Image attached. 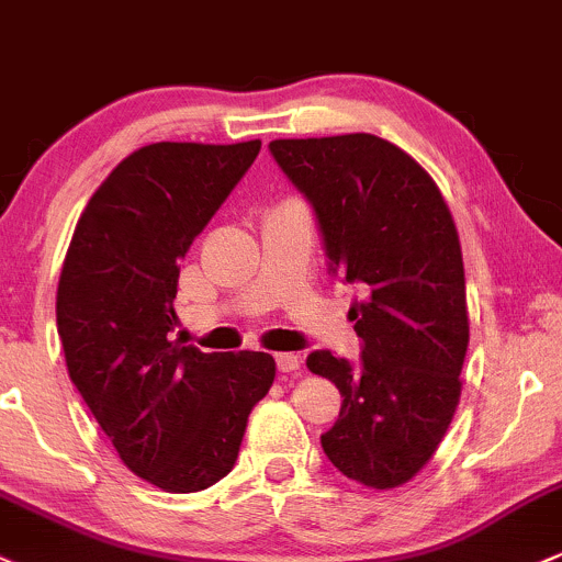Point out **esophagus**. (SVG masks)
Here are the masks:
<instances>
[{
    "label": "esophagus",
    "instance_id": "esophagus-1",
    "mask_svg": "<svg viewBox=\"0 0 562 562\" xmlns=\"http://www.w3.org/2000/svg\"><path fill=\"white\" fill-rule=\"evenodd\" d=\"M280 373H295L301 368V357L293 355V351H282V355L274 357Z\"/></svg>",
    "mask_w": 562,
    "mask_h": 562
}]
</instances>
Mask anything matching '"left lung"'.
<instances>
[{
	"instance_id": "obj_1",
	"label": "left lung",
	"mask_w": 562,
	"mask_h": 562,
	"mask_svg": "<svg viewBox=\"0 0 562 562\" xmlns=\"http://www.w3.org/2000/svg\"><path fill=\"white\" fill-rule=\"evenodd\" d=\"M312 205L330 271L366 299L351 304L360 362L317 349L312 373L344 403L323 451L375 491L408 483L446 437L470 344L459 232L429 172L371 133L269 144Z\"/></svg>"
}]
</instances>
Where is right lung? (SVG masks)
Here are the masks:
<instances>
[{
  "mask_svg": "<svg viewBox=\"0 0 562 562\" xmlns=\"http://www.w3.org/2000/svg\"><path fill=\"white\" fill-rule=\"evenodd\" d=\"M261 151L144 146L79 215L55 299L66 368L127 470L168 493L232 472L252 405L274 381L267 351L205 355L170 333L178 261Z\"/></svg>",
  "mask_w": 562,
  "mask_h": 562,
  "instance_id": "1",
  "label": "right lung"
}]
</instances>
